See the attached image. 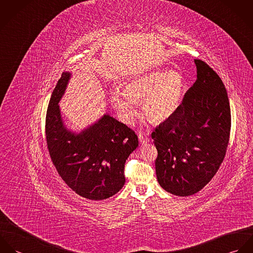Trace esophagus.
I'll list each match as a JSON object with an SVG mask.
<instances>
[{"label": "esophagus", "mask_w": 253, "mask_h": 253, "mask_svg": "<svg viewBox=\"0 0 253 253\" xmlns=\"http://www.w3.org/2000/svg\"><path fill=\"white\" fill-rule=\"evenodd\" d=\"M138 138H139V141H140L141 144H146V143L149 142V138L147 137L146 134H143V133H139Z\"/></svg>", "instance_id": "esophagus-1"}]
</instances>
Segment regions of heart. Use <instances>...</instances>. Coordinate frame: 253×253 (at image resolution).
<instances>
[{
    "label": "heart",
    "mask_w": 253,
    "mask_h": 253,
    "mask_svg": "<svg viewBox=\"0 0 253 253\" xmlns=\"http://www.w3.org/2000/svg\"><path fill=\"white\" fill-rule=\"evenodd\" d=\"M185 81L177 70L157 69L137 76L126 83L122 92L110 93V102L124 123H130L136 115L134 104L142 102L145 117L153 123L169 119L180 106Z\"/></svg>",
    "instance_id": "heart-1"
}]
</instances>
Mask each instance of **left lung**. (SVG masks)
Returning <instances> with one entry per match:
<instances>
[{"label":"left lung","mask_w":253,"mask_h":253,"mask_svg":"<svg viewBox=\"0 0 253 253\" xmlns=\"http://www.w3.org/2000/svg\"><path fill=\"white\" fill-rule=\"evenodd\" d=\"M197 81L176 112L152 132L158 150L159 184L167 192L188 197L201 191L222 164L231 130L225 85L206 62L195 59Z\"/></svg>","instance_id":"obj_1"}]
</instances>
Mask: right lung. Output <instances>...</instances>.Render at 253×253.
<instances>
[{"instance_id": "obj_1", "label": "right lung", "mask_w": 253, "mask_h": 253, "mask_svg": "<svg viewBox=\"0 0 253 253\" xmlns=\"http://www.w3.org/2000/svg\"><path fill=\"white\" fill-rule=\"evenodd\" d=\"M71 74L64 72L52 91L45 117V137L50 159L58 174L81 197L102 201L125 185V164L137 148L138 137L108 114L82 130L64 125L58 102Z\"/></svg>"}]
</instances>
